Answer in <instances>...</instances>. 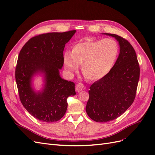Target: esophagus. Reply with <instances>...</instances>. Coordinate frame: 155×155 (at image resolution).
Returning <instances> with one entry per match:
<instances>
[{"label":"esophagus","mask_w":155,"mask_h":155,"mask_svg":"<svg viewBox=\"0 0 155 155\" xmlns=\"http://www.w3.org/2000/svg\"><path fill=\"white\" fill-rule=\"evenodd\" d=\"M85 85H83L82 83H78L76 86V91L78 92L85 90Z\"/></svg>","instance_id":"34e87169"}]
</instances>
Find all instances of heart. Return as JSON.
<instances>
[{"label":"heart","instance_id":"heart-1","mask_svg":"<svg viewBox=\"0 0 155 155\" xmlns=\"http://www.w3.org/2000/svg\"><path fill=\"white\" fill-rule=\"evenodd\" d=\"M118 51L116 41L110 38L79 42L73 46L72 53L67 51L63 54L65 70L73 76L81 65V72L88 80H100L110 72Z\"/></svg>","mask_w":155,"mask_h":155}]
</instances>
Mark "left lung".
<instances>
[{"label":"left lung","instance_id":"obj_1","mask_svg":"<svg viewBox=\"0 0 155 155\" xmlns=\"http://www.w3.org/2000/svg\"><path fill=\"white\" fill-rule=\"evenodd\" d=\"M118 42L120 54L110 72L88 91L86 112L96 122H108L123 114L133 103L140 78L137 56L129 42L118 35L102 33Z\"/></svg>","mask_w":155,"mask_h":155}]
</instances>
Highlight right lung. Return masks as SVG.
Masks as SVG:
<instances>
[{
    "instance_id": "1",
    "label": "right lung",
    "mask_w": 155,
    "mask_h": 155,
    "mask_svg": "<svg viewBox=\"0 0 155 155\" xmlns=\"http://www.w3.org/2000/svg\"><path fill=\"white\" fill-rule=\"evenodd\" d=\"M76 30L53 32L32 37L23 46L15 68V80L22 105L43 122L61 119L67 109V99L76 95L75 84L63 79L64 46ZM43 77V87L37 91L33 78Z\"/></svg>"
}]
</instances>
